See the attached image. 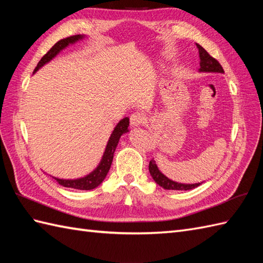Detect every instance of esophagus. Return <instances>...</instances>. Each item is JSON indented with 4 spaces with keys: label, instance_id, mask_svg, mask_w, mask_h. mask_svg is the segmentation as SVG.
<instances>
[{
    "label": "esophagus",
    "instance_id": "obj_1",
    "mask_svg": "<svg viewBox=\"0 0 263 263\" xmlns=\"http://www.w3.org/2000/svg\"><path fill=\"white\" fill-rule=\"evenodd\" d=\"M146 117L143 116V114L141 113H133L130 117V124L131 126L133 127H137V126H140V125H143L144 123H146Z\"/></svg>",
    "mask_w": 263,
    "mask_h": 263
}]
</instances>
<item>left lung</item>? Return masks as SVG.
Listing matches in <instances>:
<instances>
[{
	"mask_svg": "<svg viewBox=\"0 0 263 263\" xmlns=\"http://www.w3.org/2000/svg\"><path fill=\"white\" fill-rule=\"evenodd\" d=\"M199 49V58H200V69L199 72H205V73H224V69L221 68L217 60H215L212 57L208 54L205 49L199 45V44H195ZM149 172L150 175L154 178V181L158 184L165 190H175V191H187V190H192L194 187H198L199 185L202 184L201 183H194V184H184V183H178L175 181L170 180L168 177L165 176L163 173H161L158 168L157 164L154 159L150 160L149 163Z\"/></svg>",
	"mask_w": 263,
	"mask_h": 263,
	"instance_id": "1",
	"label": "left lung"
}]
</instances>
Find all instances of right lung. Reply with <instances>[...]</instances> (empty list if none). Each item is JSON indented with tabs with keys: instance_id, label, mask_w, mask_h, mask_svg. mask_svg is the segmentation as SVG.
I'll list each match as a JSON object with an SVG mask.
<instances>
[{
	"instance_id": "add662e5",
	"label": "right lung",
	"mask_w": 263,
	"mask_h": 263,
	"mask_svg": "<svg viewBox=\"0 0 263 263\" xmlns=\"http://www.w3.org/2000/svg\"><path fill=\"white\" fill-rule=\"evenodd\" d=\"M85 38H87L86 35H76V36L61 39V41H59L57 44H55V45L47 52V54L44 55L42 60L39 61L35 71H33V73H36L42 66L47 64L48 62H51L57 55H59L63 51V49H65L70 45H73V44L78 42L83 41ZM128 125H130V119H128V117H124V119H122L119 123H117L108 139L107 144H106L105 152L102 156V159H100L99 164L97 165L96 168L89 173V174H87L86 176L73 178V180H65V178H59L52 175L51 176L60 184V185H62L64 187H71L76 190H86V191H88V190L96 189L103 183L106 175H107V173L110 168L111 161H113L117 143L120 141V138L124 135V133L128 132V128H127Z\"/></svg>"
}]
</instances>
